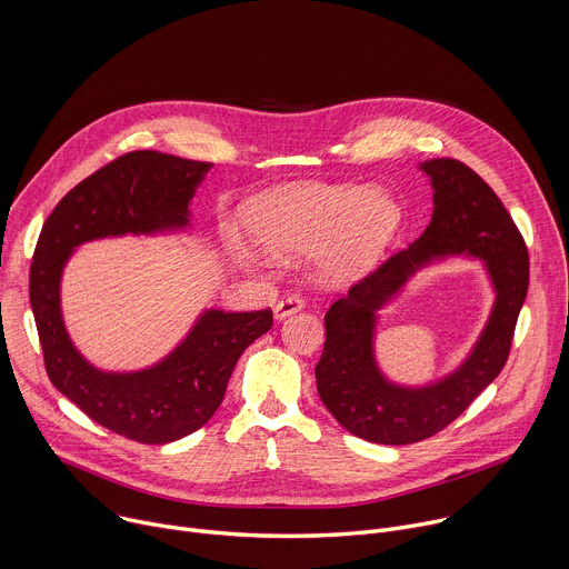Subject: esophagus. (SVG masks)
Listing matches in <instances>:
<instances>
[{"label":"esophagus","mask_w":569,"mask_h":569,"mask_svg":"<svg viewBox=\"0 0 569 569\" xmlns=\"http://www.w3.org/2000/svg\"><path fill=\"white\" fill-rule=\"evenodd\" d=\"M303 306H306V303H303L301 297L288 295V297H283V299L274 306V317H277V319H283V317H288V315L299 312Z\"/></svg>","instance_id":"esophagus-1"}]
</instances>
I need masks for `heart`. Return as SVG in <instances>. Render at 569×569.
Returning a JSON list of instances; mask_svg holds the SVG:
<instances>
[{
	"mask_svg": "<svg viewBox=\"0 0 569 569\" xmlns=\"http://www.w3.org/2000/svg\"><path fill=\"white\" fill-rule=\"evenodd\" d=\"M248 224L266 252L297 257L319 250L323 277L351 281L387 252L402 224V209L369 184H295L257 198L248 207ZM240 250L266 259L252 246Z\"/></svg>",
	"mask_w": 569,
	"mask_h": 569,
	"instance_id": "1",
	"label": "heart"
}]
</instances>
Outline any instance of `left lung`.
Wrapping results in <instances>:
<instances>
[{
    "label": "left lung",
    "instance_id": "obj_1",
    "mask_svg": "<svg viewBox=\"0 0 569 569\" xmlns=\"http://www.w3.org/2000/svg\"><path fill=\"white\" fill-rule=\"evenodd\" d=\"M421 169L435 189L432 222L408 250L391 254L329 308L327 342L315 367L319 398L338 423L385 446L441 432L498 378L529 288L525 238L496 191L459 159H430ZM448 253L487 263L499 292L492 319L469 360L448 379L419 390L391 386L372 360L375 310L419 267Z\"/></svg>",
    "mask_w": 569,
    "mask_h": 569
}]
</instances>
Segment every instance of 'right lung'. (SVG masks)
Returning a JSON list of instances; mask_svg holds the SVG:
<instances>
[{"instance_id": "obj_1", "label": "right lung", "mask_w": 569, "mask_h": 569, "mask_svg": "<svg viewBox=\"0 0 569 569\" xmlns=\"http://www.w3.org/2000/svg\"><path fill=\"white\" fill-rule=\"evenodd\" d=\"M209 169V161L157 150L126 152L56 204L33 252L29 297L49 380L92 421L139 443H171L200 430L222 402L240 353L272 329V310H207L167 360L134 373H106L69 342L60 274L86 240L184 227Z\"/></svg>"}]
</instances>
